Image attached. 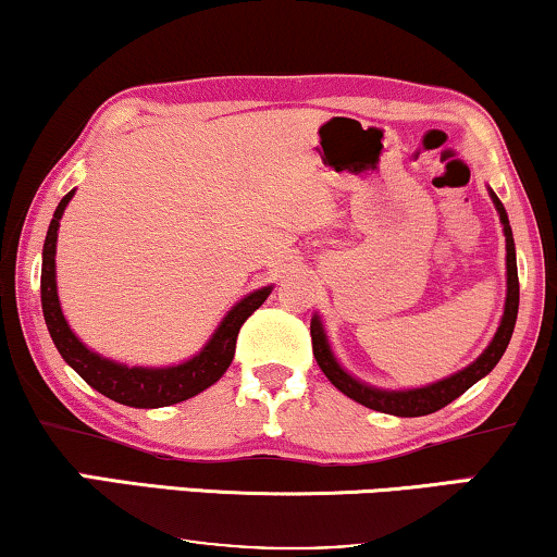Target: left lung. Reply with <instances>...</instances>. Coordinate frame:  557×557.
Instances as JSON below:
<instances>
[{"mask_svg":"<svg viewBox=\"0 0 557 557\" xmlns=\"http://www.w3.org/2000/svg\"><path fill=\"white\" fill-rule=\"evenodd\" d=\"M492 202L499 212V223L505 227V240H507V299H505V314H502L499 330L494 334V339L490 342V347L484 349L482 355L476 357L469 368H463L456 372L451 377L438 380V383L425 385V387H413V391H383V387H372L364 385L360 380L349 375L347 370H342V364L334 357L330 342H326L324 334V324L319 314L311 319V349H314L317 364L322 368V372L330 377V383L347 395L360 403L364 408L380 410V413H391V416H400V418H416V416H429L436 413L448 403L459 398L461 393H467L471 385L479 383L484 375H490L494 370V364L502 360L505 349L509 345V337L515 332V322H517V309H520V281H517V258H515V238H512V227H509V218L505 212V205L499 202V197L492 193Z\"/></svg>","mask_w":557,"mask_h":557,"instance_id":"obj_1","label":"left lung"}]
</instances>
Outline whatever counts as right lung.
Wrapping results in <instances>:
<instances>
[{"mask_svg": "<svg viewBox=\"0 0 557 557\" xmlns=\"http://www.w3.org/2000/svg\"><path fill=\"white\" fill-rule=\"evenodd\" d=\"M75 189H71L55 208V215L50 220L48 235H45L42 246V276H40V299L45 324L52 342H55L58 352L63 360L86 380V383L106 398L121 403V406L132 408H164L172 403H182L193 395L202 393L205 387L215 385L225 370L231 368L235 355V339L246 319L269 299L273 286H263L258 292L248 294L223 317L218 330L212 332L200 352L189 357L187 362L172 364V368H128V364L113 362L109 357H101L94 349H88L83 342L75 337L71 326H67L63 309L58 299V281H55V243L60 218L73 200Z\"/></svg>", "mask_w": 557, "mask_h": 557, "instance_id": "1", "label": "right lung"}]
</instances>
